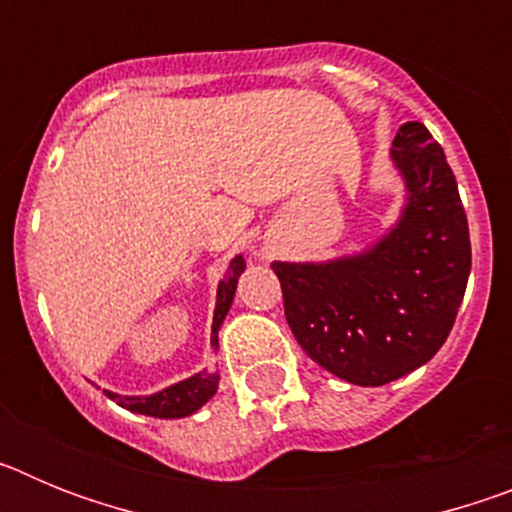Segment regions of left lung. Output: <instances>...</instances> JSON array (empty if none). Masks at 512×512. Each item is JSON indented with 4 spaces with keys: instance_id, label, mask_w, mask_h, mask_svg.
Wrapping results in <instances>:
<instances>
[{
    "instance_id": "1",
    "label": "left lung",
    "mask_w": 512,
    "mask_h": 512,
    "mask_svg": "<svg viewBox=\"0 0 512 512\" xmlns=\"http://www.w3.org/2000/svg\"><path fill=\"white\" fill-rule=\"evenodd\" d=\"M392 161L410 197L384 241L330 264H271L302 351L361 387L395 382L436 356L472 269L454 171L423 122L402 125Z\"/></svg>"
}]
</instances>
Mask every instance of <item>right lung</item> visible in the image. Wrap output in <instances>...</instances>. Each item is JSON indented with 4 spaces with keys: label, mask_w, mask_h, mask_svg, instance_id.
Here are the masks:
<instances>
[{
    "label": "right lung",
    "mask_w": 512,
    "mask_h": 512,
    "mask_svg": "<svg viewBox=\"0 0 512 512\" xmlns=\"http://www.w3.org/2000/svg\"><path fill=\"white\" fill-rule=\"evenodd\" d=\"M246 269V261L243 256H235L230 261L225 277L220 279V287H217V305H215V320H212V341L217 343V328L225 320L230 310V302H233L235 295V284H238V277L241 271ZM217 382L220 377L210 372H200L194 377L184 379V382L174 384L169 390L156 392L151 397H120L107 392V397L120 405L125 410H133V413L140 415H151V418H184V415H192L194 410H200L207 400L217 392Z\"/></svg>",
    "instance_id": "1"
}]
</instances>
